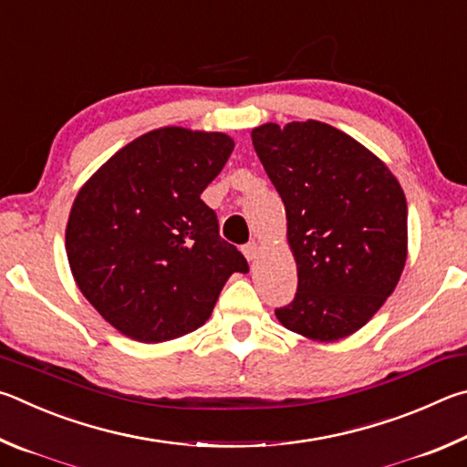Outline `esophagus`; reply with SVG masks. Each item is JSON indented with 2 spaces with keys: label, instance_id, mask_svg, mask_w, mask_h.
<instances>
[{
  "label": "esophagus",
  "instance_id": "34e87169",
  "mask_svg": "<svg viewBox=\"0 0 467 467\" xmlns=\"http://www.w3.org/2000/svg\"><path fill=\"white\" fill-rule=\"evenodd\" d=\"M242 252H244V256L248 258V263H254V260L260 254V244L258 242H250V244H246V246L242 248Z\"/></svg>",
  "mask_w": 467,
  "mask_h": 467
}]
</instances>
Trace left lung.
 <instances>
[{
  "label": "left lung",
  "mask_w": 467,
  "mask_h": 467,
  "mask_svg": "<svg viewBox=\"0 0 467 467\" xmlns=\"http://www.w3.org/2000/svg\"><path fill=\"white\" fill-rule=\"evenodd\" d=\"M252 143L285 202L297 265L296 299L275 314L304 338H347L379 312L402 276V186L363 143L320 120L265 122L252 129Z\"/></svg>",
  "instance_id": "8db88e82"
}]
</instances>
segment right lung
Instances as JSON below:
<instances>
[{
    "label": "right lung",
    "instance_id": "right-lung-1",
    "mask_svg": "<svg viewBox=\"0 0 467 467\" xmlns=\"http://www.w3.org/2000/svg\"><path fill=\"white\" fill-rule=\"evenodd\" d=\"M234 145L217 130L153 129L120 147L73 199L71 275L127 338L153 345L201 328L229 276L248 273L201 201Z\"/></svg>",
    "mask_w": 467,
    "mask_h": 467
}]
</instances>
